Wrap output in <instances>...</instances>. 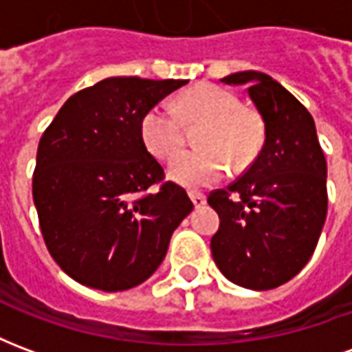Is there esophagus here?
Masks as SVG:
<instances>
[{"mask_svg": "<svg viewBox=\"0 0 352 352\" xmlns=\"http://www.w3.org/2000/svg\"><path fill=\"white\" fill-rule=\"evenodd\" d=\"M188 196H190L194 207H204L207 204L206 194H201V192H188Z\"/></svg>", "mask_w": 352, "mask_h": 352, "instance_id": "obj_1", "label": "esophagus"}]
</instances>
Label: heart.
<instances>
[{"label":"heart","instance_id":"heart-1","mask_svg":"<svg viewBox=\"0 0 352 352\" xmlns=\"http://www.w3.org/2000/svg\"><path fill=\"white\" fill-rule=\"evenodd\" d=\"M206 122L199 144L204 149L185 151L169 162L168 175L177 184L199 188L219 181L228 164L245 171L258 158L264 145V122L258 113L241 105L226 88L199 85L181 96L175 107L158 103L141 120V138L160 160H168L184 144V123Z\"/></svg>","mask_w":352,"mask_h":352}]
</instances>
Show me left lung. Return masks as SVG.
<instances>
[{"label":"left lung","mask_w":352,"mask_h":352,"mask_svg":"<svg viewBox=\"0 0 352 352\" xmlns=\"http://www.w3.org/2000/svg\"><path fill=\"white\" fill-rule=\"evenodd\" d=\"M221 80L247 85L265 139L245 175L207 198L221 219L211 252L234 285L270 290L298 275L315 252L328 209L326 158L309 111L277 80L260 72Z\"/></svg>","instance_id":"1"}]
</instances>
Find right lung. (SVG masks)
I'll use <instances>...</instances> for the list:
<instances>
[{
  "instance_id": "add662e5",
  "label": "right lung",
  "mask_w": 352,
  "mask_h": 352,
  "mask_svg": "<svg viewBox=\"0 0 352 352\" xmlns=\"http://www.w3.org/2000/svg\"><path fill=\"white\" fill-rule=\"evenodd\" d=\"M188 80L109 77L73 94L43 133L34 204L50 256L69 277L116 292L141 285L166 258L190 198L146 151L141 120Z\"/></svg>"
}]
</instances>
